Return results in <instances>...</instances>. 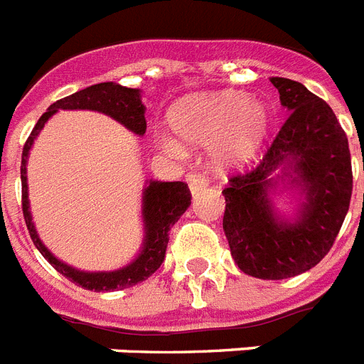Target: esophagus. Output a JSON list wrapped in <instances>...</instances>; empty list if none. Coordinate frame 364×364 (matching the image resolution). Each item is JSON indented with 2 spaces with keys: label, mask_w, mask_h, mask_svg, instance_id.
Here are the masks:
<instances>
[{
  "label": "esophagus",
  "mask_w": 364,
  "mask_h": 364,
  "mask_svg": "<svg viewBox=\"0 0 364 364\" xmlns=\"http://www.w3.org/2000/svg\"><path fill=\"white\" fill-rule=\"evenodd\" d=\"M188 186H189V191H191V195H199L203 189L208 188V182L203 178V176L199 175H189L188 176Z\"/></svg>",
  "instance_id": "1"
}]
</instances>
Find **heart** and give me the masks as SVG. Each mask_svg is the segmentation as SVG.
Masks as SVG:
<instances>
[{
    "label": "heart",
    "mask_w": 364,
    "mask_h": 364,
    "mask_svg": "<svg viewBox=\"0 0 364 364\" xmlns=\"http://www.w3.org/2000/svg\"><path fill=\"white\" fill-rule=\"evenodd\" d=\"M171 128L186 145L208 146L218 171H232L247 164L268 134L269 115L264 104L240 92L189 96L171 111ZM165 152L180 156L182 145L169 134L160 137Z\"/></svg>",
    "instance_id": "obj_1"
}]
</instances>
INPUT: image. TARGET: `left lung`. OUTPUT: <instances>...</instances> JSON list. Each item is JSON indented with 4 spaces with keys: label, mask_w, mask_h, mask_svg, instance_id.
I'll return each instance as SVG.
<instances>
[{
    "label": "left lung",
    "mask_w": 364,
    "mask_h": 364,
    "mask_svg": "<svg viewBox=\"0 0 364 364\" xmlns=\"http://www.w3.org/2000/svg\"><path fill=\"white\" fill-rule=\"evenodd\" d=\"M288 117L260 164L223 189V230L234 262L279 281L314 268L331 249L351 199L348 137L333 109L299 81L269 77ZM292 196L284 215L274 199Z\"/></svg>",
    "instance_id": "left-lung-1"
}]
</instances>
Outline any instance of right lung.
<instances>
[{
  "label": "right lung",
  "mask_w": 364,
  "mask_h": 364,
  "mask_svg": "<svg viewBox=\"0 0 364 364\" xmlns=\"http://www.w3.org/2000/svg\"><path fill=\"white\" fill-rule=\"evenodd\" d=\"M59 109H87L98 111L111 117L113 121L121 122L124 128L134 132L135 135H145L146 107L141 102L139 89L122 87L113 81H104L96 85L81 89L74 95L53 102L48 111L38 119L33 128L31 135L27 137L22 152V167H20V178H22V210L26 219L27 230L31 236L35 247L41 255L52 264L59 273H63L68 281L77 287L95 292H113L130 288L137 283H143L149 279L164 262L165 249L169 242L171 227L180 219L191 204V193L188 184L184 182H160V180H146L141 197V219H143V242H141L139 253L135 255L132 262L119 269L111 272H83L70 264L63 262L38 238L37 227L33 223L31 208H29V189H27V160L33 149V143L38 137L50 119Z\"/></svg>",
  "instance_id": "add662e5"
}]
</instances>
